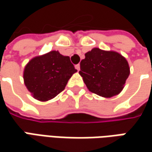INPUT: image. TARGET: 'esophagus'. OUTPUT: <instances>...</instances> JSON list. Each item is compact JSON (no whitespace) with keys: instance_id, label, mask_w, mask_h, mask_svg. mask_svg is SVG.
Returning a JSON list of instances; mask_svg holds the SVG:
<instances>
[{"instance_id":"esophagus-1","label":"esophagus","mask_w":152,"mask_h":152,"mask_svg":"<svg viewBox=\"0 0 152 152\" xmlns=\"http://www.w3.org/2000/svg\"><path fill=\"white\" fill-rule=\"evenodd\" d=\"M75 68H76L78 71H79V70H80V65H79V64H76V65H75Z\"/></svg>"}]
</instances>
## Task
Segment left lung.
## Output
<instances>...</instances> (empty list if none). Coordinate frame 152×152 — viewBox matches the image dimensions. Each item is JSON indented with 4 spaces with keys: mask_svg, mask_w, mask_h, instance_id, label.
Masks as SVG:
<instances>
[{
    "mask_svg": "<svg viewBox=\"0 0 152 152\" xmlns=\"http://www.w3.org/2000/svg\"><path fill=\"white\" fill-rule=\"evenodd\" d=\"M79 74L92 93L112 97L123 90L129 75V67L119 53L94 48L80 61Z\"/></svg>",
    "mask_w": 152,
    "mask_h": 152,
    "instance_id": "1",
    "label": "left lung"
}]
</instances>
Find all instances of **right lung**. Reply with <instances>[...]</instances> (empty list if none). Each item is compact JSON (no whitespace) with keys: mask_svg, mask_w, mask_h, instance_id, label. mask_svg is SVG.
Wrapping results in <instances>:
<instances>
[{"mask_svg":"<svg viewBox=\"0 0 152 152\" xmlns=\"http://www.w3.org/2000/svg\"><path fill=\"white\" fill-rule=\"evenodd\" d=\"M76 72L69 56L52 50L33 58L25 67L23 79L33 96L44 102L61 93Z\"/></svg>","mask_w":152,"mask_h":152,"instance_id":"add662e5","label":"right lung"}]
</instances>
